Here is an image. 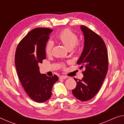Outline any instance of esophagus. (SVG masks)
<instances>
[{
    "instance_id": "obj_1",
    "label": "esophagus",
    "mask_w": 124,
    "mask_h": 124,
    "mask_svg": "<svg viewBox=\"0 0 124 124\" xmlns=\"http://www.w3.org/2000/svg\"><path fill=\"white\" fill-rule=\"evenodd\" d=\"M67 78H68V77L65 76V75H61L60 77V79H66Z\"/></svg>"
}]
</instances>
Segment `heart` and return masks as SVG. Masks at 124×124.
<instances>
[{"instance_id": "1", "label": "heart", "mask_w": 124, "mask_h": 124, "mask_svg": "<svg viewBox=\"0 0 124 124\" xmlns=\"http://www.w3.org/2000/svg\"><path fill=\"white\" fill-rule=\"evenodd\" d=\"M56 39L69 50L72 49L78 41V38L77 35L69 29H65L58 33L56 35ZM53 47V41L51 40L47 41L45 46L46 54H51ZM61 66L63 67L64 64H62Z\"/></svg>"}]
</instances>
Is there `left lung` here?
<instances>
[{"instance_id":"obj_1","label":"left lung","mask_w":124,"mask_h":124,"mask_svg":"<svg viewBox=\"0 0 124 124\" xmlns=\"http://www.w3.org/2000/svg\"><path fill=\"white\" fill-rule=\"evenodd\" d=\"M80 28L84 36V47L77 64L85 68L81 80L74 78L77 86L72 93L77 99L86 101L93 98L101 87L107 73L108 57L103 40L84 25Z\"/></svg>"}]
</instances>
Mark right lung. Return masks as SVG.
Returning a JSON list of instances; mask_svg holds the SVG:
<instances>
[{
	"instance_id": "obj_1",
	"label": "right lung",
	"mask_w": 124,
	"mask_h": 124,
	"mask_svg": "<svg viewBox=\"0 0 124 124\" xmlns=\"http://www.w3.org/2000/svg\"><path fill=\"white\" fill-rule=\"evenodd\" d=\"M52 29L37 28L30 31L17 47L15 62L18 78L29 97L39 103L51 97L57 75L47 77L39 72V64L46 59L45 46Z\"/></svg>"
}]
</instances>
